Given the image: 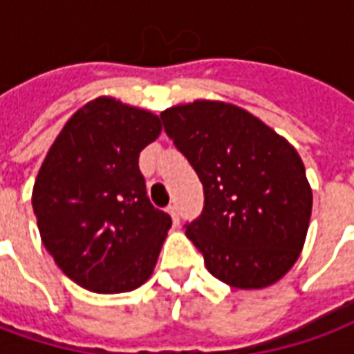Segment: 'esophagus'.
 <instances>
[{
    "mask_svg": "<svg viewBox=\"0 0 354 354\" xmlns=\"http://www.w3.org/2000/svg\"><path fill=\"white\" fill-rule=\"evenodd\" d=\"M166 211H167V213H169V216L174 218L175 226H179V213H177V207H175L174 203H171V205H167Z\"/></svg>",
    "mask_w": 354,
    "mask_h": 354,
    "instance_id": "esophagus-1",
    "label": "esophagus"
}]
</instances>
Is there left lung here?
Masks as SVG:
<instances>
[{
    "label": "left lung",
    "mask_w": 354,
    "mask_h": 354,
    "mask_svg": "<svg viewBox=\"0 0 354 354\" xmlns=\"http://www.w3.org/2000/svg\"><path fill=\"white\" fill-rule=\"evenodd\" d=\"M160 118L203 185V211L187 237L209 273L245 290L277 283L300 257L313 207L300 154L232 103L196 100Z\"/></svg>",
    "instance_id": "left-lung-1"
}]
</instances>
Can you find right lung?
Segmentation results:
<instances>
[{"instance_id": "obj_1", "label": "right lung", "mask_w": 354, "mask_h": 354, "mask_svg": "<svg viewBox=\"0 0 354 354\" xmlns=\"http://www.w3.org/2000/svg\"><path fill=\"white\" fill-rule=\"evenodd\" d=\"M160 131L154 113L102 95L69 118L41 164L32 192L41 241L90 292H130L154 272L171 216L149 202L139 152Z\"/></svg>"}]
</instances>
